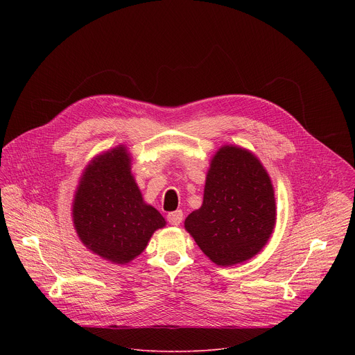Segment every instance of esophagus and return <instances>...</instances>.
Returning a JSON list of instances; mask_svg holds the SVG:
<instances>
[{
	"mask_svg": "<svg viewBox=\"0 0 355 355\" xmlns=\"http://www.w3.org/2000/svg\"><path fill=\"white\" fill-rule=\"evenodd\" d=\"M182 219H184L182 211H174V212H170V214L167 215V220H168L170 225H173V226H178V225L182 222Z\"/></svg>",
	"mask_w": 355,
	"mask_h": 355,
	"instance_id": "34e87169",
	"label": "esophagus"
}]
</instances>
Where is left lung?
<instances>
[{
    "mask_svg": "<svg viewBox=\"0 0 355 355\" xmlns=\"http://www.w3.org/2000/svg\"><path fill=\"white\" fill-rule=\"evenodd\" d=\"M277 222L271 178L250 150L223 144L211 159L204 202L184 222L216 266L241 264L264 248Z\"/></svg>",
    "mask_w": 355,
    "mask_h": 355,
    "instance_id": "8db88e82",
    "label": "left lung"
}]
</instances>
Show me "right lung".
Segmentation results:
<instances>
[{
	"instance_id": "1",
	"label": "right lung",
	"mask_w": 355,
	"mask_h": 355,
	"mask_svg": "<svg viewBox=\"0 0 355 355\" xmlns=\"http://www.w3.org/2000/svg\"><path fill=\"white\" fill-rule=\"evenodd\" d=\"M71 218L80 241L91 252L121 266L140 256L153 233L167 225L144 202L125 144L87 164L74 192Z\"/></svg>"
}]
</instances>
